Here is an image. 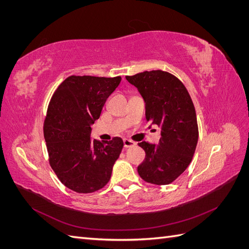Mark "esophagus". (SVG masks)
<instances>
[{
	"mask_svg": "<svg viewBox=\"0 0 249 249\" xmlns=\"http://www.w3.org/2000/svg\"><path fill=\"white\" fill-rule=\"evenodd\" d=\"M124 147H133L136 145V142H134L133 140H130V139H124Z\"/></svg>",
	"mask_w": 249,
	"mask_h": 249,
	"instance_id": "34e87169",
	"label": "esophagus"
}]
</instances>
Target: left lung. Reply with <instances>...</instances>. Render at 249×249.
Masks as SVG:
<instances>
[{"label": "left lung", "mask_w": 249, "mask_h": 249, "mask_svg": "<svg viewBox=\"0 0 249 249\" xmlns=\"http://www.w3.org/2000/svg\"><path fill=\"white\" fill-rule=\"evenodd\" d=\"M145 102V117L161 127L159 145L142 141L145 159L138 173L145 182L168 185L189 166L198 140L196 112L185 85L163 71L125 76Z\"/></svg>", "instance_id": "1"}]
</instances>
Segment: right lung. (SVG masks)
<instances>
[{"label": "right lung", "instance_id": "obj_1", "mask_svg": "<svg viewBox=\"0 0 249 249\" xmlns=\"http://www.w3.org/2000/svg\"><path fill=\"white\" fill-rule=\"evenodd\" d=\"M120 81L122 77L71 76L50 101L43 123L49 162L60 182L74 192L92 193L106 186L122 153V138H90L91 124Z\"/></svg>", "mask_w": 249, "mask_h": 249}]
</instances>
